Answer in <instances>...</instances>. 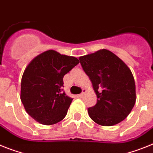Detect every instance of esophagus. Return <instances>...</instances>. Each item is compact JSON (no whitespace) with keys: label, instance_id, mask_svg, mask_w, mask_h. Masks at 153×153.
<instances>
[{"label":"esophagus","instance_id":"1","mask_svg":"<svg viewBox=\"0 0 153 153\" xmlns=\"http://www.w3.org/2000/svg\"><path fill=\"white\" fill-rule=\"evenodd\" d=\"M85 93H86V90L85 89H83V92L80 94L79 95V97H83V96H84V94H85Z\"/></svg>","mask_w":153,"mask_h":153}]
</instances>
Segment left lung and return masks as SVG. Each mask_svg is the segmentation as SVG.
<instances>
[{
	"label": "left lung",
	"instance_id": "left-lung-1",
	"mask_svg": "<svg viewBox=\"0 0 153 153\" xmlns=\"http://www.w3.org/2000/svg\"><path fill=\"white\" fill-rule=\"evenodd\" d=\"M92 82L97 102L87 109L93 121L102 126L118 124L127 117L136 100L131 70L121 59L107 49L79 58Z\"/></svg>",
	"mask_w": 153,
	"mask_h": 153
}]
</instances>
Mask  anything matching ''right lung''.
I'll list each match as a JSON object with an SVG mask.
<instances>
[{"label":"right lung","instance_id":"add662e5","mask_svg":"<svg viewBox=\"0 0 153 153\" xmlns=\"http://www.w3.org/2000/svg\"><path fill=\"white\" fill-rule=\"evenodd\" d=\"M79 59L48 50L25 68L21 83V100L33 119L45 125L56 124L67 114L73 99L62 92L63 76Z\"/></svg>","mask_w":153,"mask_h":153}]
</instances>
